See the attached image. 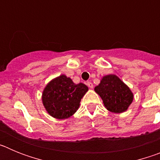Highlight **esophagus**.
<instances>
[{
    "mask_svg": "<svg viewBox=\"0 0 160 160\" xmlns=\"http://www.w3.org/2000/svg\"><path fill=\"white\" fill-rule=\"evenodd\" d=\"M87 85L88 86V87H90V88H93V87H94V86H93V83L91 82H87Z\"/></svg>",
    "mask_w": 160,
    "mask_h": 160,
    "instance_id": "1",
    "label": "esophagus"
}]
</instances>
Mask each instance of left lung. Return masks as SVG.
Masks as SVG:
<instances>
[{
  "label": "left lung",
  "mask_w": 160,
  "mask_h": 160,
  "mask_svg": "<svg viewBox=\"0 0 160 160\" xmlns=\"http://www.w3.org/2000/svg\"><path fill=\"white\" fill-rule=\"evenodd\" d=\"M94 90L99 94L106 108L111 112H124L133 101L131 90L114 74L104 76Z\"/></svg>",
  "instance_id": "1"
}]
</instances>
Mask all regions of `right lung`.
<instances>
[{"mask_svg":"<svg viewBox=\"0 0 160 160\" xmlns=\"http://www.w3.org/2000/svg\"><path fill=\"white\" fill-rule=\"evenodd\" d=\"M87 90L88 87L85 84H75L70 78L62 74L53 79L45 87L42 102L52 117L64 119L77 111L82 98Z\"/></svg>","mask_w":160,"mask_h":160,"instance_id":"obj_1","label":"right lung"}]
</instances>
